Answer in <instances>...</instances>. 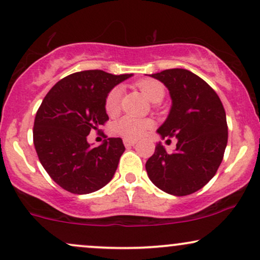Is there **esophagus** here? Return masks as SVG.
<instances>
[{
    "instance_id": "1",
    "label": "esophagus",
    "mask_w": 260,
    "mask_h": 260,
    "mask_svg": "<svg viewBox=\"0 0 260 260\" xmlns=\"http://www.w3.org/2000/svg\"><path fill=\"white\" fill-rule=\"evenodd\" d=\"M124 145L126 146V147H131V146H135V145H136V141H135V140L125 139V140H124Z\"/></svg>"
}]
</instances>
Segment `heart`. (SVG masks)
Segmentation results:
<instances>
[{
    "label": "heart",
    "instance_id": "obj_1",
    "mask_svg": "<svg viewBox=\"0 0 260 260\" xmlns=\"http://www.w3.org/2000/svg\"><path fill=\"white\" fill-rule=\"evenodd\" d=\"M140 91L152 103H159L165 97V87L161 82L154 80H141L138 82ZM121 89L115 87L108 93L106 98V112L109 115H115L120 109ZM152 121L147 119H138L134 116L125 115L115 122V133L125 139L136 140L142 138L152 129Z\"/></svg>",
    "mask_w": 260,
    "mask_h": 260
}]
</instances>
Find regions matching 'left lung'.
Segmentation results:
<instances>
[{
	"instance_id": "8db88e82",
	"label": "left lung",
	"mask_w": 260,
	"mask_h": 260,
	"mask_svg": "<svg viewBox=\"0 0 260 260\" xmlns=\"http://www.w3.org/2000/svg\"><path fill=\"white\" fill-rule=\"evenodd\" d=\"M168 88L169 114L157 133L176 136L177 147L168 153L161 142L146 162L148 178L166 193L183 197L208 184L222 162L227 146V121L216 92L203 78L184 69L150 75Z\"/></svg>"
}]
</instances>
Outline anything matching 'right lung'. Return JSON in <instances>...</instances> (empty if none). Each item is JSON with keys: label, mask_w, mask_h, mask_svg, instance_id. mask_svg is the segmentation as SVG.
I'll list each match as a JSON object with an SVG mask.
<instances>
[{"label": "right lung", "mask_w": 260, "mask_h": 260, "mask_svg": "<svg viewBox=\"0 0 260 260\" xmlns=\"http://www.w3.org/2000/svg\"><path fill=\"white\" fill-rule=\"evenodd\" d=\"M131 76L102 70L76 72L60 80L43 99L34 120V146L51 179L70 193H93L114 177L125 151L122 140L109 138L92 147L87 136L109 119L108 93Z\"/></svg>", "instance_id": "add662e5"}]
</instances>
